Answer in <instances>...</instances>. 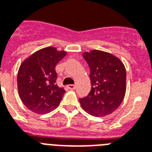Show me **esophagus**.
Wrapping results in <instances>:
<instances>
[{
	"label": "esophagus",
	"mask_w": 152,
	"mask_h": 152,
	"mask_svg": "<svg viewBox=\"0 0 152 152\" xmlns=\"http://www.w3.org/2000/svg\"><path fill=\"white\" fill-rule=\"evenodd\" d=\"M67 88L70 89H75L76 88V86L75 85H68Z\"/></svg>",
	"instance_id": "34e87169"
}]
</instances>
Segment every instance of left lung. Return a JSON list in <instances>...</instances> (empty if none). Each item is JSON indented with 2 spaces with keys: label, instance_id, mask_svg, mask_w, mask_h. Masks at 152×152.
Returning <instances> with one entry per match:
<instances>
[{
  "label": "left lung",
  "instance_id": "obj_1",
  "mask_svg": "<svg viewBox=\"0 0 152 152\" xmlns=\"http://www.w3.org/2000/svg\"><path fill=\"white\" fill-rule=\"evenodd\" d=\"M90 69L91 90L79 98L81 106L94 116L113 113L123 102L126 92V70L118 58L110 53L93 50L83 53Z\"/></svg>",
  "mask_w": 152,
  "mask_h": 152
}]
</instances>
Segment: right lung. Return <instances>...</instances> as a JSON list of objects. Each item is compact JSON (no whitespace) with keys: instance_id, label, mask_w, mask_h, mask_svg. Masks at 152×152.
Instances as JSON below:
<instances>
[{"instance_id":"right-lung-1","label":"right lung","mask_w":152,"mask_h":152,"mask_svg":"<svg viewBox=\"0 0 152 152\" xmlns=\"http://www.w3.org/2000/svg\"><path fill=\"white\" fill-rule=\"evenodd\" d=\"M66 55L53 47L43 48L21 63L17 86L21 101L28 109L39 114L57 108L65 90L56 84L55 66Z\"/></svg>"}]
</instances>
